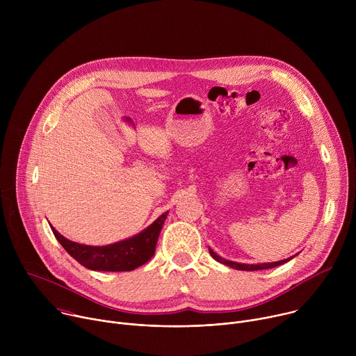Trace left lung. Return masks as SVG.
Returning a JSON list of instances; mask_svg holds the SVG:
<instances>
[{
    "mask_svg": "<svg viewBox=\"0 0 356 356\" xmlns=\"http://www.w3.org/2000/svg\"><path fill=\"white\" fill-rule=\"evenodd\" d=\"M210 255L217 261V262H220V264H224V265H227V266H231V268H234V269H238V270H262V269H270V268H276V266H279V265H283V264H286V262H289L290 259H293V257L291 258H289V259H284V261H279V262H273V264H259V265H245V264H236V262H232V261H227V259H222L221 257H218L217 253L213 250V249H210Z\"/></svg>",
    "mask_w": 356,
    "mask_h": 356,
    "instance_id": "left-lung-1",
    "label": "left lung"
}]
</instances>
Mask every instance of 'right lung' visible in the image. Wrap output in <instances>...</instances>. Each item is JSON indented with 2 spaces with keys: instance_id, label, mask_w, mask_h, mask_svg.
Returning <instances> with one entry per match:
<instances>
[{
  "instance_id": "add662e5",
  "label": "right lung",
  "mask_w": 356,
  "mask_h": 356,
  "mask_svg": "<svg viewBox=\"0 0 356 356\" xmlns=\"http://www.w3.org/2000/svg\"><path fill=\"white\" fill-rule=\"evenodd\" d=\"M168 214V211L162 214L140 234L106 246L81 245L66 239L54 227L52 231L69 255L84 268L103 272H129L154 257L156 242Z\"/></svg>"
}]
</instances>
